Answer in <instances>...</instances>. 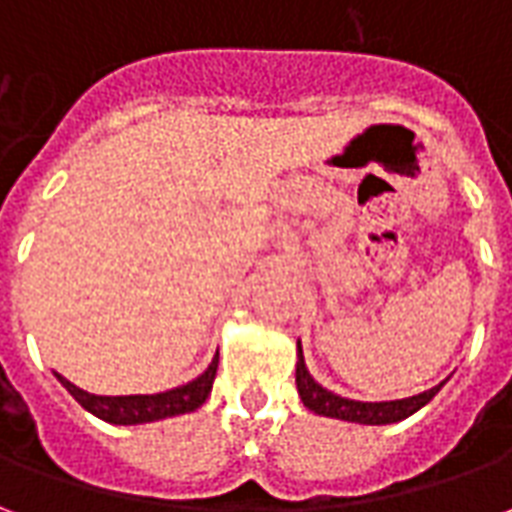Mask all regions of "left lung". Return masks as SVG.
I'll use <instances>...</instances> for the list:
<instances>
[{
  "label": "left lung",
  "mask_w": 512,
  "mask_h": 512,
  "mask_svg": "<svg viewBox=\"0 0 512 512\" xmlns=\"http://www.w3.org/2000/svg\"><path fill=\"white\" fill-rule=\"evenodd\" d=\"M299 362H296V389H299L301 403L321 414V417L345 419V422H359V425H392L400 419L411 417L414 411L430 403L433 397L439 395V389L444 386H430L425 392H419L414 397H403V400H381V403H365V400H351V397L334 395L326 386H321L310 376V370L304 365V354H301L299 343Z\"/></svg>",
  "instance_id": "1"
}]
</instances>
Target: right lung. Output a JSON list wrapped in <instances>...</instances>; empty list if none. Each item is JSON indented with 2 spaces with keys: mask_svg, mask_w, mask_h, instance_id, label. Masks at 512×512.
Here are the masks:
<instances>
[{
  "mask_svg": "<svg viewBox=\"0 0 512 512\" xmlns=\"http://www.w3.org/2000/svg\"><path fill=\"white\" fill-rule=\"evenodd\" d=\"M216 367H219V354L213 356V362L202 376H197L189 384L158 392V395H90V392H84L76 384H71L68 378H62L60 373H57V378L82 403V408H87L98 419L112 422V425H145V422H156V419L178 417V414L197 411L208 400V395H211Z\"/></svg>",
  "mask_w": 512,
  "mask_h": 512,
  "instance_id": "1",
  "label": "right lung"
}]
</instances>
